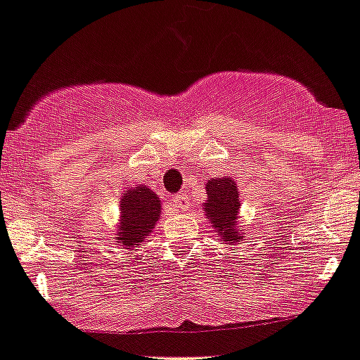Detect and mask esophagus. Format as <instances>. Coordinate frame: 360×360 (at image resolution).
<instances>
[{"mask_svg": "<svg viewBox=\"0 0 360 360\" xmlns=\"http://www.w3.org/2000/svg\"><path fill=\"white\" fill-rule=\"evenodd\" d=\"M172 202H173V208H175V210L188 208V199H187V195H185V194L175 195V198L172 199Z\"/></svg>", "mask_w": 360, "mask_h": 360, "instance_id": "obj_1", "label": "esophagus"}]
</instances>
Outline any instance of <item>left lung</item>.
<instances>
[{
  "mask_svg": "<svg viewBox=\"0 0 360 360\" xmlns=\"http://www.w3.org/2000/svg\"><path fill=\"white\" fill-rule=\"evenodd\" d=\"M206 191H208V202H205V212L219 236L226 243L240 241L243 236L238 234L236 226L238 212H240L236 181L231 179H213L206 185Z\"/></svg>",
  "mask_w": 360,
  "mask_h": 360,
  "instance_id": "left-lung-1",
  "label": "left lung"
}]
</instances>
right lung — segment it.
Instances as JSON below:
<instances>
[{
  "mask_svg": "<svg viewBox=\"0 0 360 360\" xmlns=\"http://www.w3.org/2000/svg\"><path fill=\"white\" fill-rule=\"evenodd\" d=\"M161 213L159 198L150 188L138 185L120 198V245L133 247L150 234Z\"/></svg>",
  "mask_w": 360,
  "mask_h": 360,
  "instance_id": "obj_1",
  "label": "right lung"
}]
</instances>
